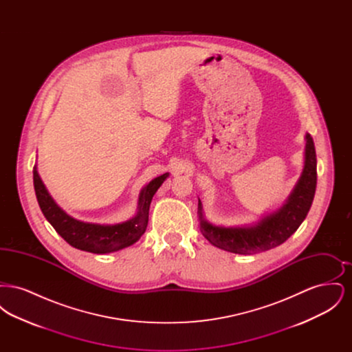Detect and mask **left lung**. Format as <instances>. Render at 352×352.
<instances>
[{"instance_id": "8db88e82", "label": "left lung", "mask_w": 352, "mask_h": 352, "mask_svg": "<svg viewBox=\"0 0 352 352\" xmlns=\"http://www.w3.org/2000/svg\"><path fill=\"white\" fill-rule=\"evenodd\" d=\"M301 175L281 207L244 226H218L204 218L198 201V218L203 236L215 247L237 254L273 250L294 234L306 218L317 187V155L311 135L305 134Z\"/></svg>"}]
</instances>
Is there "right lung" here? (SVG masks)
I'll return each instance as SVG.
<instances>
[{"label": "right lung", "instance_id": "right-lung-1", "mask_svg": "<svg viewBox=\"0 0 352 352\" xmlns=\"http://www.w3.org/2000/svg\"><path fill=\"white\" fill-rule=\"evenodd\" d=\"M168 175V173H165L141 188L137 214L133 218L118 224H99L82 221L68 215L52 199L38 174L36 166L33 170L34 190L45 218L71 247L98 254L124 250L140 240L148 227L151 199Z\"/></svg>", "mask_w": 352, "mask_h": 352}]
</instances>
